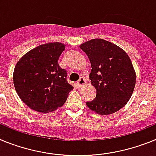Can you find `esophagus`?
Here are the masks:
<instances>
[{"label": "esophagus", "mask_w": 156, "mask_h": 156, "mask_svg": "<svg viewBox=\"0 0 156 156\" xmlns=\"http://www.w3.org/2000/svg\"><path fill=\"white\" fill-rule=\"evenodd\" d=\"M85 84H86V80H85V78H84L83 77L80 78V79L78 80V86H79V87H82V86H84Z\"/></svg>", "instance_id": "34e87169"}]
</instances>
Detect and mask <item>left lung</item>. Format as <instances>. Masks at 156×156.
Wrapping results in <instances>:
<instances>
[{
  "mask_svg": "<svg viewBox=\"0 0 156 156\" xmlns=\"http://www.w3.org/2000/svg\"><path fill=\"white\" fill-rule=\"evenodd\" d=\"M89 59V78L97 90L96 98L86 102L88 108L98 115H108L127 104L136 84V72L130 58L122 48L101 38L80 44Z\"/></svg>",
  "mask_w": 156,
  "mask_h": 156,
  "instance_id": "obj_1",
  "label": "left lung"
}]
</instances>
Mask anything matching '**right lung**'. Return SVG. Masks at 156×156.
I'll return each mask as SVG.
<instances>
[{"mask_svg":"<svg viewBox=\"0 0 156 156\" xmlns=\"http://www.w3.org/2000/svg\"><path fill=\"white\" fill-rule=\"evenodd\" d=\"M65 44L50 42L31 49L17 62L13 83L21 101L30 108L48 113L60 108L73 89L67 82V71L58 60Z\"/></svg>","mask_w":156,"mask_h":156,"instance_id":"obj_1","label":"right lung"}]
</instances>
